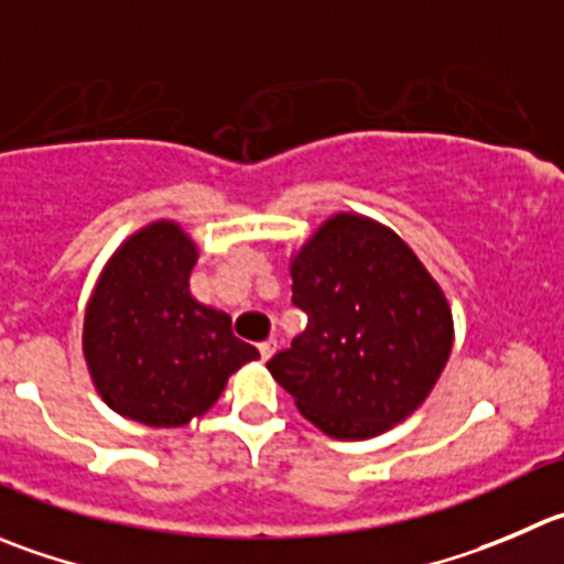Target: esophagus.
Wrapping results in <instances>:
<instances>
[{"label": "esophagus", "instance_id": "esophagus-1", "mask_svg": "<svg viewBox=\"0 0 564 564\" xmlns=\"http://www.w3.org/2000/svg\"><path fill=\"white\" fill-rule=\"evenodd\" d=\"M273 351H276V340H262L260 343V357L271 359Z\"/></svg>", "mask_w": 564, "mask_h": 564}]
</instances>
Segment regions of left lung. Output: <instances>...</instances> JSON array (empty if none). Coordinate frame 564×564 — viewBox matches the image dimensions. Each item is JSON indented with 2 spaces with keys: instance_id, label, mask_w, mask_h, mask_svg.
I'll list each match as a JSON object with an SVG mask.
<instances>
[{
  "instance_id": "1",
  "label": "left lung",
  "mask_w": 564,
  "mask_h": 564,
  "mask_svg": "<svg viewBox=\"0 0 564 564\" xmlns=\"http://www.w3.org/2000/svg\"><path fill=\"white\" fill-rule=\"evenodd\" d=\"M307 329L268 371L321 432L366 440L421 406L452 354L446 296L410 246L362 216L329 218L291 262Z\"/></svg>"
}]
</instances>
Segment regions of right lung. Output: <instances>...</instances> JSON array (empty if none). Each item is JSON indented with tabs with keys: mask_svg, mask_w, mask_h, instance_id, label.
Instances as JSON below:
<instances>
[{
	"mask_svg": "<svg viewBox=\"0 0 564 564\" xmlns=\"http://www.w3.org/2000/svg\"><path fill=\"white\" fill-rule=\"evenodd\" d=\"M196 246L176 224L132 235L101 271L85 310L83 351L101 399L147 426L205 415L240 366L260 357L232 318L187 291Z\"/></svg>",
	"mask_w": 564,
	"mask_h": 564,
	"instance_id": "obj_1",
	"label": "right lung"
}]
</instances>
